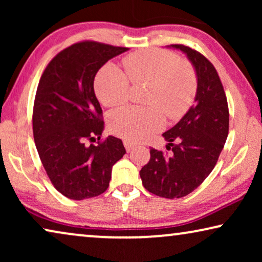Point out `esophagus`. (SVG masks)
I'll return each instance as SVG.
<instances>
[{
    "label": "esophagus",
    "mask_w": 262,
    "mask_h": 262,
    "mask_svg": "<svg viewBox=\"0 0 262 262\" xmlns=\"http://www.w3.org/2000/svg\"><path fill=\"white\" fill-rule=\"evenodd\" d=\"M136 145H137V144H135L134 142L124 141V146H125V149H126V151H131L132 149L136 148Z\"/></svg>",
    "instance_id": "esophagus-1"
}]
</instances>
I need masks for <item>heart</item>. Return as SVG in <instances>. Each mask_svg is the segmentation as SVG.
<instances>
[{
  "mask_svg": "<svg viewBox=\"0 0 262 262\" xmlns=\"http://www.w3.org/2000/svg\"><path fill=\"white\" fill-rule=\"evenodd\" d=\"M123 63L126 75L113 63L103 66L96 75L94 88L100 102L107 107L123 105L128 99L130 79L134 84H149L145 100L151 107L128 106L113 112L108 125L114 135L131 142L145 141L163 127L161 110L170 119L187 112L196 92L195 73L188 63L161 49L130 53Z\"/></svg>",
  "mask_w": 262,
  "mask_h": 262,
  "instance_id": "1",
  "label": "heart"
}]
</instances>
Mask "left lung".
Masks as SVG:
<instances>
[{
    "instance_id": "1",
    "label": "left lung",
    "mask_w": 262,
    "mask_h": 262,
    "mask_svg": "<svg viewBox=\"0 0 262 262\" xmlns=\"http://www.w3.org/2000/svg\"><path fill=\"white\" fill-rule=\"evenodd\" d=\"M180 50L194 68L196 93L180 121L162 135L171 155L150 149V161L139 171L146 191L162 198H182L194 191L216 166L229 132V110L216 69L202 53L185 45ZM178 140V145L172 142Z\"/></svg>"
}]
</instances>
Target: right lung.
<instances>
[{
    "label": "right lung",
    "mask_w": 262,
    "mask_h": 262,
    "mask_svg": "<svg viewBox=\"0 0 262 262\" xmlns=\"http://www.w3.org/2000/svg\"><path fill=\"white\" fill-rule=\"evenodd\" d=\"M96 41L60 51L41 75L33 107V136L39 157L58 192L73 200L100 195L108 188L113 164L125 155L121 139L108 136L98 144L105 123L95 96L100 68L126 52Z\"/></svg>",
    "instance_id": "obj_1"
}]
</instances>
